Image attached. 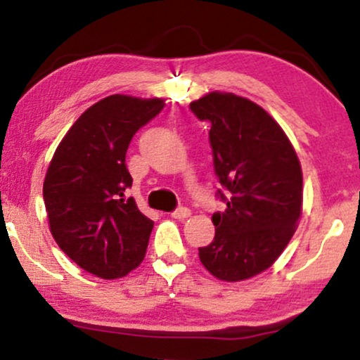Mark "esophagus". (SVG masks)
<instances>
[{
  "label": "esophagus",
  "instance_id": "1",
  "mask_svg": "<svg viewBox=\"0 0 360 360\" xmlns=\"http://www.w3.org/2000/svg\"><path fill=\"white\" fill-rule=\"evenodd\" d=\"M172 218H176V220H186L188 217H191V210L189 208H177L176 212L171 213Z\"/></svg>",
  "mask_w": 360,
  "mask_h": 360
}]
</instances>
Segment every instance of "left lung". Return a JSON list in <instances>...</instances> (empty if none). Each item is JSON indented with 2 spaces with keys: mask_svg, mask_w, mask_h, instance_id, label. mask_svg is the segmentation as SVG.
<instances>
[{
  "mask_svg": "<svg viewBox=\"0 0 360 360\" xmlns=\"http://www.w3.org/2000/svg\"><path fill=\"white\" fill-rule=\"evenodd\" d=\"M208 120L214 172L226 198L214 213V240L200 249L205 269L226 283L269 269L298 229L303 212V172L291 140L257 103L212 91L193 101Z\"/></svg>",
  "mask_w": 360,
  "mask_h": 360,
  "instance_id": "left-lung-1",
  "label": "left lung"
}]
</instances>
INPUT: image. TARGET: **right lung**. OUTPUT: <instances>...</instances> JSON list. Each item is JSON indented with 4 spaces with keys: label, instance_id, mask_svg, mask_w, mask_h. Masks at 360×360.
Returning <instances> with one entry per match:
<instances>
[{
    "label": "right lung",
    "instance_id": "right-lung-1",
    "mask_svg": "<svg viewBox=\"0 0 360 360\" xmlns=\"http://www.w3.org/2000/svg\"><path fill=\"white\" fill-rule=\"evenodd\" d=\"M162 98L111 94L89 106L57 146L44 179L53 240L81 269L118 279L142 264L154 221L125 196L130 140Z\"/></svg>",
    "mask_w": 360,
    "mask_h": 360
}]
</instances>
